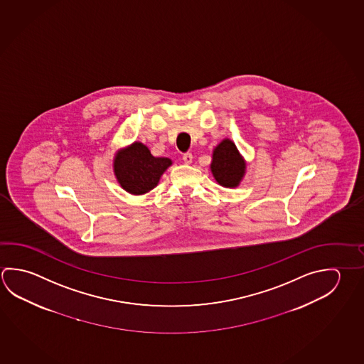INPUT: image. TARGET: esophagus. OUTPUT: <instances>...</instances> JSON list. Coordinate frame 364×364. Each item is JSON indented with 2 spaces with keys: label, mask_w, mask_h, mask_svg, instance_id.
I'll return each mask as SVG.
<instances>
[{
  "label": "esophagus",
  "mask_w": 364,
  "mask_h": 364,
  "mask_svg": "<svg viewBox=\"0 0 364 364\" xmlns=\"http://www.w3.org/2000/svg\"><path fill=\"white\" fill-rule=\"evenodd\" d=\"M183 161H184L186 165H191V162H193V154H189V152L183 154Z\"/></svg>",
  "instance_id": "esophagus-1"
}]
</instances>
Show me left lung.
<instances>
[{"instance_id":"8db88e82","label":"left lung","mask_w":364,"mask_h":364,"mask_svg":"<svg viewBox=\"0 0 364 364\" xmlns=\"http://www.w3.org/2000/svg\"><path fill=\"white\" fill-rule=\"evenodd\" d=\"M210 171L217 183L225 188H236L240 184L245 173V161L234 141L223 139L213 149Z\"/></svg>"}]
</instances>
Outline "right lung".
Segmentation results:
<instances>
[{"label":"right lung","mask_w":364,"mask_h":364,"mask_svg":"<svg viewBox=\"0 0 364 364\" xmlns=\"http://www.w3.org/2000/svg\"><path fill=\"white\" fill-rule=\"evenodd\" d=\"M171 165L173 161L170 159L154 157L147 146L134 141L116 154L114 173L124 191L141 196L157 186L161 175Z\"/></svg>","instance_id":"obj_1"}]
</instances>
